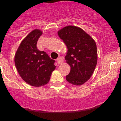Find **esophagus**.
<instances>
[{"label":"esophagus","mask_w":121,"mask_h":121,"mask_svg":"<svg viewBox=\"0 0 121 121\" xmlns=\"http://www.w3.org/2000/svg\"><path fill=\"white\" fill-rule=\"evenodd\" d=\"M56 61H57V63H58V65L61 64V63L63 62V60L62 58H61V57H59L58 58H57Z\"/></svg>","instance_id":"obj_1"}]
</instances>
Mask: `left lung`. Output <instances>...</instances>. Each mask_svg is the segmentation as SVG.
<instances>
[{"mask_svg":"<svg viewBox=\"0 0 121 121\" xmlns=\"http://www.w3.org/2000/svg\"><path fill=\"white\" fill-rule=\"evenodd\" d=\"M58 35L68 49L65 60L71 69L66 80L75 85L83 84L90 79L97 62L95 42L82 29L74 26L63 27Z\"/></svg>","mask_w":121,"mask_h":121,"instance_id":"8db88e82","label":"left lung"}]
</instances>
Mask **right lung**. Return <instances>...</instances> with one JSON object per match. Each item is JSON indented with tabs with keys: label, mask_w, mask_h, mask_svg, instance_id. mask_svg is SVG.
I'll use <instances>...</instances> for the list:
<instances>
[{
	"label": "right lung",
	"mask_w": 121,
	"mask_h": 121,
	"mask_svg": "<svg viewBox=\"0 0 121 121\" xmlns=\"http://www.w3.org/2000/svg\"><path fill=\"white\" fill-rule=\"evenodd\" d=\"M43 34L35 29L24 39L16 51L14 62L21 77L33 86H41L49 82L56 66L55 61L44 51L37 48V42Z\"/></svg>",
	"instance_id": "obj_1"
}]
</instances>
